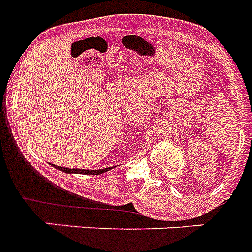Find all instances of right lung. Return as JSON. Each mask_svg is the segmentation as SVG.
I'll list each match as a JSON object with an SVG mask.
<instances>
[{
	"mask_svg": "<svg viewBox=\"0 0 252 252\" xmlns=\"http://www.w3.org/2000/svg\"><path fill=\"white\" fill-rule=\"evenodd\" d=\"M53 167L60 170L63 172H66V174H85V175H100L103 172L108 171L111 170V167L107 168H100V170H84V168H66V167H61V166L53 165Z\"/></svg>",
	"mask_w": 252,
	"mask_h": 252,
	"instance_id": "add662e5",
	"label": "right lung"
}]
</instances>
